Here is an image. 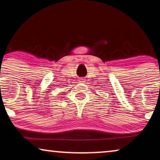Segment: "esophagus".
<instances>
[{
    "instance_id": "34e87169",
    "label": "esophagus",
    "mask_w": 160,
    "mask_h": 160,
    "mask_svg": "<svg viewBox=\"0 0 160 160\" xmlns=\"http://www.w3.org/2000/svg\"><path fill=\"white\" fill-rule=\"evenodd\" d=\"M79 82H81V83H84V82H85V79L84 78H80V81Z\"/></svg>"
}]
</instances>
